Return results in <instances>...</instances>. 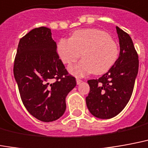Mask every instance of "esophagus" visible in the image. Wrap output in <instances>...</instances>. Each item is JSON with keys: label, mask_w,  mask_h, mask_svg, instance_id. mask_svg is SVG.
I'll return each mask as SVG.
<instances>
[{"label": "esophagus", "mask_w": 148, "mask_h": 148, "mask_svg": "<svg viewBox=\"0 0 148 148\" xmlns=\"http://www.w3.org/2000/svg\"><path fill=\"white\" fill-rule=\"evenodd\" d=\"M76 82H77V85H80L81 83L82 82V81L81 79H78V78H77V79H76Z\"/></svg>", "instance_id": "esophagus-1"}]
</instances>
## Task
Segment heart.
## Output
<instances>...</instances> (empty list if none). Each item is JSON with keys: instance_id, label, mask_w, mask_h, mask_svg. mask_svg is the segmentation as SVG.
<instances>
[{"instance_id": "1", "label": "heart", "mask_w": 148, "mask_h": 148, "mask_svg": "<svg viewBox=\"0 0 148 148\" xmlns=\"http://www.w3.org/2000/svg\"><path fill=\"white\" fill-rule=\"evenodd\" d=\"M57 52L63 63L71 65L81 56L70 73L82 77L89 73L102 74L110 70L118 60L119 48L115 41L101 29L89 28L76 30L71 39L62 38L57 43Z\"/></svg>"}]
</instances>
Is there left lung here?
Listing matches in <instances>:
<instances>
[{
  "label": "left lung",
  "instance_id": "left-lung-1",
  "mask_svg": "<svg viewBox=\"0 0 148 148\" xmlns=\"http://www.w3.org/2000/svg\"><path fill=\"white\" fill-rule=\"evenodd\" d=\"M120 45L118 60L99 79L88 80L90 91L86 105L96 118L109 119L118 115L132 96L138 74L139 60L132 40L127 33L116 27Z\"/></svg>",
  "mask_w": 148,
  "mask_h": 148
}]
</instances>
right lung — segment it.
Returning <instances> with one entry per match:
<instances>
[{
    "mask_svg": "<svg viewBox=\"0 0 148 148\" xmlns=\"http://www.w3.org/2000/svg\"><path fill=\"white\" fill-rule=\"evenodd\" d=\"M56 49L51 29L35 28L19 40L14 63V77L25 108L45 122L63 115L66 97L76 86L75 77L68 74Z\"/></svg>",
    "mask_w": 148,
    "mask_h": 148,
    "instance_id": "add662e5",
    "label": "right lung"
}]
</instances>
